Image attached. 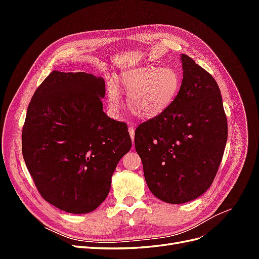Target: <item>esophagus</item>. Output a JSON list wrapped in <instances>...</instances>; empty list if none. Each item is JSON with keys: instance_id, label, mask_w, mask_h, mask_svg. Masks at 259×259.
Instances as JSON below:
<instances>
[{"instance_id": "1", "label": "esophagus", "mask_w": 259, "mask_h": 259, "mask_svg": "<svg viewBox=\"0 0 259 259\" xmlns=\"http://www.w3.org/2000/svg\"><path fill=\"white\" fill-rule=\"evenodd\" d=\"M128 133L132 138V142H134V136H135V131H134V124L130 123L128 124Z\"/></svg>"}]
</instances>
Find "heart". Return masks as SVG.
I'll use <instances>...</instances> for the list:
<instances>
[{
  "label": "heart",
  "instance_id": "heart-1",
  "mask_svg": "<svg viewBox=\"0 0 259 259\" xmlns=\"http://www.w3.org/2000/svg\"><path fill=\"white\" fill-rule=\"evenodd\" d=\"M182 75L177 69L163 66H144L125 70L119 85H107V100L112 112L119 110L121 89L128 94L127 105L132 113L143 119H152L163 113L176 100L182 89Z\"/></svg>",
  "mask_w": 259,
  "mask_h": 259
}]
</instances>
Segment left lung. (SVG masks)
Returning a JSON list of instances; mask_svg holds the SVG:
<instances>
[{"mask_svg": "<svg viewBox=\"0 0 259 259\" xmlns=\"http://www.w3.org/2000/svg\"><path fill=\"white\" fill-rule=\"evenodd\" d=\"M180 59L184 74L176 100L135 132V148L149 189L170 204L192 201L208 189L228 138L214 77L187 55L182 54Z\"/></svg>", "mask_w": 259, "mask_h": 259, "instance_id": "8db88e82", "label": "left lung"}]
</instances>
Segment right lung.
<instances>
[{
	"label": "right lung",
	"instance_id": "obj_1",
	"mask_svg": "<svg viewBox=\"0 0 259 259\" xmlns=\"http://www.w3.org/2000/svg\"><path fill=\"white\" fill-rule=\"evenodd\" d=\"M105 94L103 77L55 70L28 106L23 160L43 199L67 213H91L105 201L132 147L126 124L103 111Z\"/></svg>",
	"mask_w": 259,
	"mask_h": 259
}]
</instances>
